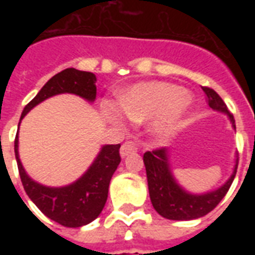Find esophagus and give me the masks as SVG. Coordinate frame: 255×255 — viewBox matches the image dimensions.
<instances>
[{"instance_id":"34e87169","label":"esophagus","mask_w":255,"mask_h":255,"mask_svg":"<svg viewBox=\"0 0 255 255\" xmlns=\"http://www.w3.org/2000/svg\"><path fill=\"white\" fill-rule=\"evenodd\" d=\"M136 150H138V144L132 142V140H127V142L123 143L122 149H120V154H122V157H127L128 154L135 153Z\"/></svg>"}]
</instances>
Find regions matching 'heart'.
<instances>
[{"label": "heart", "mask_w": 255, "mask_h": 255, "mask_svg": "<svg viewBox=\"0 0 255 255\" xmlns=\"http://www.w3.org/2000/svg\"><path fill=\"white\" fill-rule=\"evenodd\" d=\"M191 97L183 87L166 82H144L123 91L119 106L106 104L105 112L113 122L127 116L133 122L150 119V129L158 136H169L182 126L191 108Z\"/></svg>", "instance_id": "b5f03b06"}]
</instances>
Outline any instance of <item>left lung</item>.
I'll return each mask as SVG.
<instances>
[{
	"label": "left lung",
	"mask_w": 255,
	"mask_h": 255,
	"mask_svg": "<svg viewBox=\"0 0 255 255\" xmlns=\"http://www.w3.org/2000/svg\"><path fill=\"white\" fill-rule=\"evenodd\" d=\"M202 90L206 94L209 106L214 111L225 113L230 117L232 127L236 128L235 119L230 113L221 97L213 89L202 87ZM143 162L146 166L147 186L153 208L160 216L168 220H194L212 212L230 190L238 168L236 160V165L231 177L217 190L205 194H191L179 186V183L175 180L169 166L166 149L146 151L143 154Z\"/></svg>",
	"instance_id": "left-lung-1"
}]
</instances>
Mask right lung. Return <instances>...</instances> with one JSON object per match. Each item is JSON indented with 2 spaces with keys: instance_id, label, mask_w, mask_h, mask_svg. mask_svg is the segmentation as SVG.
Returning a JSON list of instances; mask_svg holds the SVG:
<instances>
[{
  "instance_id": "obj_1",
  "label": "right lung",
  "mask_w": 255,
  "mask_h": 255,
  "mask_svg": "<svg viewBox=\"0 0 255 255\" xmlns=\"http://www.w3.org/2000/svg\"><path fill=\"white\" fill-rule=\"evenodd\" d=\"M94 73L67 68L54 75L41 91L25 105L21 119L42 101L57 94H76L89 102L97 97ZM20 126V123H19ZM120 144H105L94 162L76 182L64 187H47L32 180L19 158V139H14V154L19 175L27 195L46 217L69 228H78L95 220L105 206L109 183L120 164Z\"/></svg>"
}]
</instances>
